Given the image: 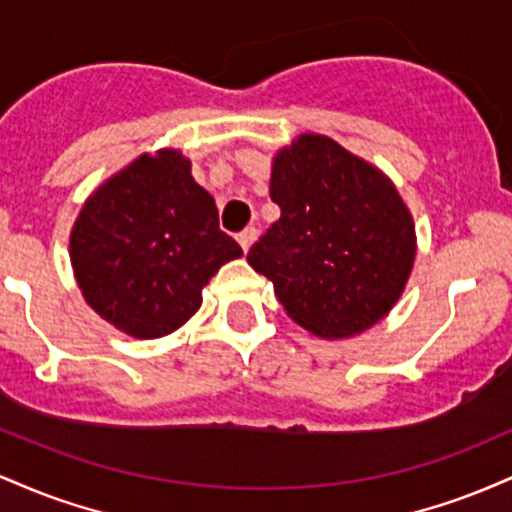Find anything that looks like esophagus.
<instances>
[{"label":"esophagus","mask_w":512,"mask_h":512,"mask_svg":"<svg viewBox=\"0 0 512 512\" xmlns=\"http://www.w3.org/2000/svg\"><path fill=\"white\" fill-rule=\"evenodd\" d=\"M255 238H257V228H255V226H248V228H245V231H240V233H238L240 248L248 252L250 245L255 243Z\"/></svg>","instance_id":"34e87169"}]
</instances>
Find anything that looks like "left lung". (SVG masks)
Listing matches in <instances>:
<instances>
[{
  "label": "left lung",
  "instance_id": "8db88e82",
  "mask_svg": "<svg viewBox=\"0 0 512 512\" xmlns=\"http://www.w3.org/2000/svg\"><path fill=\"white\" fill-rule=\"evenodd\" d=\"M269 197L279 221L248 262L289 317L325 339L361 334L399 301L416 255L414 221L390 180L322 134L274 158Z\"/></svg>",
  "mask_w": 512,
  "mask_h": 512
}]
</instances>
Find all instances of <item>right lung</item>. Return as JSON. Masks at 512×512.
<instances>
[{
  "mask_svg": "<svg viewBox=\"0 0 512 512\" xmlns=\"http://www.w3.org/2000/svg\"><path fill=\"white\" fill-rule=\"evenodd\" d=\"M243 255L219 228L214 197L175 149L139 156L81 207L69 257L86 303L129 337L185 325L221 264Z\"/></svg>",
  "mask_w": 512,
  "mask_h": 512,
  "instance_id": "obj_1",
  "label": "right lung"
}]
</instances>
